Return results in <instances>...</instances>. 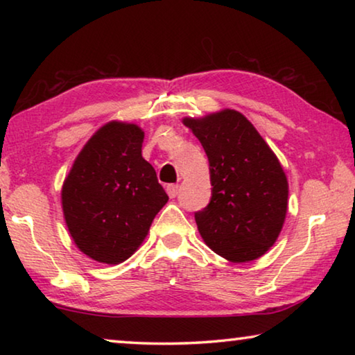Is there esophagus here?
Here are the masks:
<instances>
[{
	"label": "esophagus",
	"instance_id": "1",
	"mask_svg": "<svg viewBox=\"0 0 355 355\" xmlns=\"http://www.w3.org/2000/svg\"><path fill=\"white\" fill-rule=\"evenodd\" d=\"M167 194H169L171 199H175L177 194H178V184H167Z\"/></svg>",
	"mask_w": 355,
	"mask_h": 355
}]
</instances>
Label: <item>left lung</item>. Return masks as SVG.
Wrapping results in <instances>:
<instances>
[{
    "mask_svg": "<svg viewBox=\"0 0 355 355\" xmlns=\"http://www.w3.org/2000/svg\"><path fill=\"white\" fill-rule=\"evenodd\" d=\"M183 122L209 163L211 199L194 213L202 238L227 260H257L275 243L286 214L288 182L277 156L238 111Z\"/></svg>",
    "mask_w": 355,
    "mask_h": 355,
    "instance_id": "1",
    "label": "left lung"
}]
</instances>
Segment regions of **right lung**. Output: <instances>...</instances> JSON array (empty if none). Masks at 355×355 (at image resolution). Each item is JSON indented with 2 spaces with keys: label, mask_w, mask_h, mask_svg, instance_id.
Listing matches in <instances>:
<instances>
[{
  "label": "right lung",
  "mask_w": 355,
  "mask_h": 355,
  "mask_svg": "<svg viewBox=\"0 0 355 355\" xmlns=\"http://www.w3.org/2000/svg\"><path fill=\"white\" fill-rule=\"evenodd\" d=\"M144 131L133 123L101 127L75 159L62 186V209L75 244L92 260L117 264L139 248L169 200L142 158Z\"/></svg>",
  "instance_id": "right-lung-1"
}]
</instances>
